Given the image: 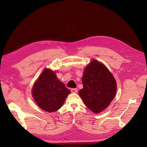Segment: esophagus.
<instances>
[{
  "instance_id": "esophagus-1",
  "label": "esophagus",
  "mask_w": 147,
  "mask_h": 147,
  "mask_svg": "<svg viewBox=\"0 0 147 147\" xmlns=\"http://www.w3.org/2000/svg\"><path fill=\"white\" fill-rule=\"evenodd\" d=\"M71 92L72 93H76L77 92H78V89L77 88H73L71 89Z\"/></svg>"
}]
</instances>
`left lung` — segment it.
<instances>
[{
    "label": "left lung",
    "mask_w": 147,
    "mask_h": 147,
    "mask_svg": "<svg viewBox=\"0 0 147 147\" xmlns=\"http://www.w3.org/2000/svg\"><path fill=\"white\" fill-rule=\"evenodd\" d=\"M83 88L79 91L84 104L98 114L109 107L117 92V82L102 63L92 59L85 67L82 76Z\"/></svg>",
    "instance_id": "obj_1"
}]
</instances>
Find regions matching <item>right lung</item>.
<instances>
[{"mask_svg":"<svg viewBox=\"0 0 147 147\" xmlns=\"http://www.w3.org/2000/svg\"><path fill=\"white\" fill-rule=\"evenodd\" d=\"M70 93V90L57 78L55 73L47 68L34 82L32 92L37 105L48 113L59 110Z\"/></svg>","mask_w":147,"mask_h":147,"instance_id":"add662e5","label":"right lung"}]
</instances>
